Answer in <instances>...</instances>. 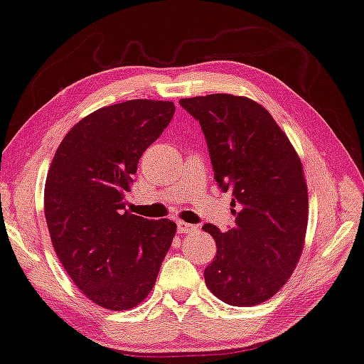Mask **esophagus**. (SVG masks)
Wrapping results in <instances>:
<instances>
[{
    "label": "esophagus",
    "mask_w": 364,
    "mask_h": 364,
    "mask_svg": "<svg viewBox=\"0 0 364 364\" xmlns=\"http://www.w3.org/2000/svg\"><path fill=\"white\" fill-rule=\"evenodd\" d=\"M178 232L180 234H189V232H196L198 227L193 225V224H188V222H183V220H178Z\"/></svg>",
    "instance_id": "obj_1"
}]
</instances>
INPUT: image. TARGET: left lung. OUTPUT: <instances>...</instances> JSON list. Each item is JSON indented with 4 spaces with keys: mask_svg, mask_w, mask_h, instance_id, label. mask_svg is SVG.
Listing matches in <instances>:
<instances>
[{
    "mask_svg": "<svg viewBox=\"0 0 364 364\" xmlns=\"http://www.w3.org/2000/svg\"><path fill=\"white\" fill-rule=\"evenodd\" d=\"M180 105L199 121L215 181L235 208L229 230L203 225L217 245L205 286L230 306H257L286 284L302 253L309 215L302 164L271 114L245 96H196Z\"/></svg>",
    "mask_w": 364,
    "mask_h": 364,
    "instance_id": "8db88e82",
    "label": "left lung"
}]
</instances>
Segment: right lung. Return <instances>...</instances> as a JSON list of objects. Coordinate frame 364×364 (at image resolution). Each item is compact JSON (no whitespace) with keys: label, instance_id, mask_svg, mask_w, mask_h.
Masks as SVG:
<instances>
[{"label":"right lung","instance_id":"right-lung-1","mask_svg":"<svg viewBox=\"0 0 364 364\" xmlns=\"http://www.w3.org/2000/svg\"><path fill=\"white\" fill-rule=\"evenodd\" d=\"M171 101L130 100L75 124L48 168L43 210L52 245L80 291L127 311L150 294L176 224L126 210L140 156L170 124Z\"/></svg>","mask_w":364,"mask_h":364}]
</instances>
